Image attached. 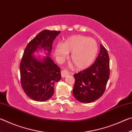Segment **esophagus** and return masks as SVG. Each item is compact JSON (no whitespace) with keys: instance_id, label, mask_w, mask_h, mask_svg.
<instances>
[{"instance_id":"34e87169","label":"esophagus","mask_w":132,"mask_h":132,"mask_svg":"<svg viewBox=\"0 0 132 132\" xmlns=\"http://www.w3.org/2000/svg\"><path fill=\"white\" fill-rule=\"evenodd\" d=\"M69 73L68 71H66V70H62L61 71V76L63 78L66 77L67 76L69 75Z\"/></svg>"}]
</instances>
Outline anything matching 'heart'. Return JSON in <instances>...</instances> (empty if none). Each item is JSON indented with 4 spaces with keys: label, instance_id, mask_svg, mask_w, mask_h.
I'll use <instances>...</instances> for the list:
<instances>
[{
    "label": "heart",
    "instance_id": "obj_1",
    "mask_svg": "<svg viewBox=\"0 0 132 132\" xmlns=\"http://www.w3.org/2000/svg\"><path fill=\"white\" fill-rule=\"evenodd\" d=\"M98 47L97 42L83 35H73L67 38L62 44H57L55 52L60 59L68 56L71 52V61L77 69H82L90 66L97 56Z\"/></svg>",
    "mask_w": 132,
    "mask_h": 132
}]
</instances>
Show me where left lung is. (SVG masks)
Instances as JSON below:
<instances>
[{
  "label": "left lung",
  "instance_id": "8db88e82",
  "mask_svg": "<svg viewBox=\"0 0 132 132\" xmlns=\"http://www.w3.org/2000/svg\"><path fill=\"white\" fill-rule=\"evenodd\" d=\"M110 75L109 57L107 50L100 44V51L90 67L74 75L73 93L80 102L90 103L98 100L106 89Z\"/></svg>",
  "mask_w": 132,
  "mask_h": 132
}]
</instances>
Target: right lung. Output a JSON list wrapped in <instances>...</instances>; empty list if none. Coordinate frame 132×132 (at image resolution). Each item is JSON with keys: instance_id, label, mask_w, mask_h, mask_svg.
<instances>
[{"instance_id": "obj_1", "label": "right lung", "mask_w": 132, "mask_h": 132, "mask_svg": "<svg viewBox=\"0 0 132 132\" xmlns=\"http://www.w3.org/2000/svg\"><path fill=\"white\" fill-rule=\"evenodd\" d=\"M61 31L45 30L27 44L20 64V82L23 90L31 99L45 101L54 93V84L61 79V69L47 56L38 61L32 54L37 48H43L50 55L53 40Z\"/></svg>"}]
</instances>
